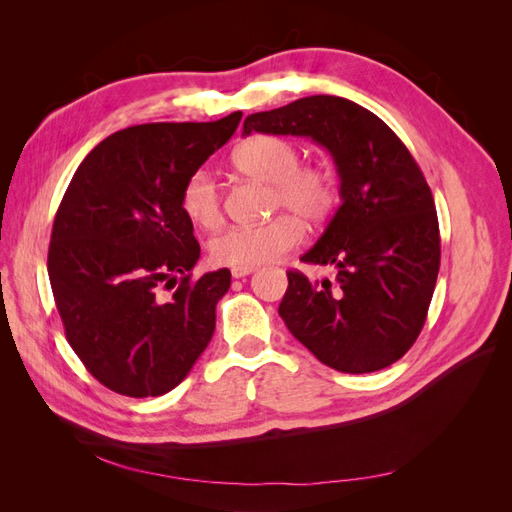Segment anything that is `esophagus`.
Masks as SVG:
<instances>
[{
  "instance_id": "1",
  "label": "esophagus",
  "mask_w": 512,
  "mask_h": 512,
  "mask_svg": "<svg viewBox=\"0 0 512 512\" xmlns=\"http://www.w3.org/2000/svg\"><path fill=\"white\" fill-rule=\"evenodd\" d=\"M254 271H256L254 267H232V269H230L232 277H237V280H239V277H245V275H250V273H254Z\"/></svg>"
}]
</instances>
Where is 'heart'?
<instances>
[{"label":"heart","mask_w":512,"mask_h":512,"mask_svg":"<svg viewBox=\"0 0 512 512\" xmlns=\"http://www.w3.org/2000/svg\"><path fill=\"white\" fill-rule=\"evenodd\" d=\"M241 175L269 185V207L288 209L307 224H322L337 207V179L327 166H301V151L288 138L258 134L232 156ZM181 209L194 226L220 224V192L209 170L200 168L181 190ZM303 239V226L280 213L256 226H232L209 243L213 262L226 267H258L280 258Z\"/></svg>","instance_id":"1"}]
</instances>
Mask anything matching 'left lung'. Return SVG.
I'll list each match as a JSON object with an SVG mask.
<instances>
[{
	"mask_svg": "<svg viewBox=\"0 0 512 512\" xmlns=\"http://www.w3.org/2000/svg\"><path fill=\"white\" fill-rule=\"evenodd\" d=\"M252 132L312 138L339 175L342 205L301 256L333 265L337 277L318 284L288 271V331L344 374L389 367L421 333L440 269L438 215L421 168L380 117L339 96L247 115L243 134Z\"/></svg>",
	"mask_w": 512,
	"mask_h": 512,
	"instance_id": "8db88e82",
	"label": "left lung"
}]
</instances>
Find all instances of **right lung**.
I'll list each match as a JSON object with an SVG mask.
<instances>
[{"instance_id": "right-lung-1", "label": "right lung", "mask_w": 512, "mask_h": 512, "mask_svg": "<svg viewBox=\"0 0 512 512\" xmlns=\"http://www.w3.org/2000/svg\"><path fill=\"white\" fill-rule=\"evenodd\" d=\"M241 117L119 130L76 168L53 222L49 280L72 350L106 389L173 391L211 342L230 271L190 280L200 245L181 190Z\"/></svg>"}]
</instances>
